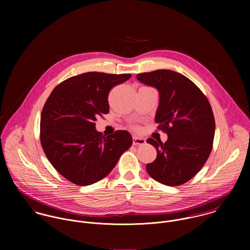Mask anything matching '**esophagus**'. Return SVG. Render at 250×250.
<instances>
[{
	"mask_svg": "<svg viewBox=\"0 0 250 250\" xmlns=\"http://www.w3.org/2000/svg\"><path fill=\"white\" fill-rule=\"evenodd\" d=\"M145 140L143 139V138H141V137H138V136H135L134 138H133V143L135 144V145H143V144H145Z\"/></svg>",
	"mask_w": 250,
	"mask_h": 250,
	"instance_id": "obj_1",
	"label": "esophagus"
}]
</instances>
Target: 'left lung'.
I'll list each match as a JSON object with an SVG mask.
<instances>
[{
	"label": "left lung",
	"instance_id": "8db88e82",
	"mask_svg": "<svg viewBox=\"0 0 250 250\" xmlns=\"http://www.w3.org/2000/svg\"><path fill=\"white\" fill-rule=\"evenodd\" d=\"M159 91L155 121L167 135L165 143L148 139L157 150L156 160L146 165L148 174L167 186H179L204 166L214 142V114L202 91L184 75L160 69L137 75Z\"/></svg>",
	"mask_w": 250,
	"mask_h": 250
}]
</instances>
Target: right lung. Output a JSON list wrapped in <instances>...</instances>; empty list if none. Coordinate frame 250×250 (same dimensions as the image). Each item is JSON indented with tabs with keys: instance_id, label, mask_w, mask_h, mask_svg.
Here are the masks:
<instances>
[{
	"instance_id": "add662e5",
	"label": "right lung",
	"mask_w": 250,
	"mask_h": 250,
	"mask_svg": "<svg viewBox=\"0 0 250 250\" xmlns=\"http://www.w3.org/2000/svg\"><path fill=\"white\" fill-rule=\"evenodd\" d=\"M131 74L87 72L61 83L47 99L40 117V141L52 166L78 186L94 184L112 170L133 139L125 130L102 136L97 117L109 110V90Z\"/></svg>"
}]
</instances>
